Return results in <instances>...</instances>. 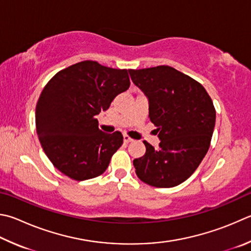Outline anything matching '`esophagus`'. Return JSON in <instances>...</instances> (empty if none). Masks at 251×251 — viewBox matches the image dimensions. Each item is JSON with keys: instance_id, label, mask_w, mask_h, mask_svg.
Masks as SVG:
<instances>
[{"instance_id": "esophagus-1", "label": "esophagus", "mask_w": 251, "mask_h": 251, "mask_svg": "<svg viewBox=\"0 0 251 251\" xmlns=\"http://www.w3.org/2000/svg\"><path fill=\"white\" fill-rule=\"evenodd\" d=\"M124 141H125V143L128 144V143H131V141H133V139H131V138L129 137V136L124 135Z\"/></svg>"}]
</instances>
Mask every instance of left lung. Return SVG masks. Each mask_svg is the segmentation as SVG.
<instances>
[{
	"label": "left lung",
	"mask_w": 251,
	"mask_h": 251,
	"mask_svg": "<svg viewBox=\"0 0 251 251\" xmlns=\"http://www.w3.org/2000/svg\"><path fill=\"white\" fill-rule=\"evenodd\" d=\"M134 83L149 99V117L160 139L134 160L139 179L156 188H172L198 169L211 145L216 112L204 86L169 66L129 69Z\"/></svg>",
	"instance_id": "1"
}]
</instances>
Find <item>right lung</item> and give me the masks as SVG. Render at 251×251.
Instances as JSON below:
<instances>
[{
	"instance_id": "obj_1",
	"label": "right lung",
	"mask_w": 251,
	"mask_h": 251,
	"mask_svg": "<svg viewBox=\"0 0 251 251\" xmlns=\"http://www.w3.org/2000/svg\"><path fill=\"white\" fill-rule=\"evenodd\" d=\"M128 70L85 60L57 72L36 105V131L45 153L75 181L101 176L123 145L121 131L100 130L95 116L129 88Z\"/></svg>"
}]
</instances>
